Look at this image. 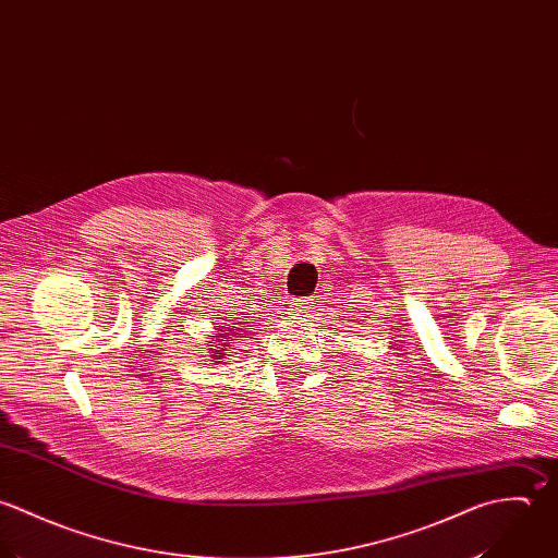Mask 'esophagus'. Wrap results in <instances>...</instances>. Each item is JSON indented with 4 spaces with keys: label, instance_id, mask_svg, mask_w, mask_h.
<instances>
[{
    "label": "esophagus",
    "instance_id": "esophagus-1",
    "mask_svg": "<svg viewBox=\"0 0 558 558\" xmlns=\"http://www.w3.org/2000/svg\"><path fill=\"white\" fill-rule=\"evenodd\" d=\"M313 300L311 298H295L291 300V311L300 317H311L313 315Z\"/></svg>",
    "mask_w": 558,
    "mask_h": 558
}]
</instances>
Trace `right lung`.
Instances as JSON below:
<instances>
[{
    "mask_svg": "<svg viewBox=\"0 0 558 558\" xmlns=\"http://www.w3.org/2000/svg\"><path fill=\"white\" fill-rule=\"evenodd\" d=\"M234 326H236V324H232V326H228V328H226V326L218 328L220 332H223V335H220V340H228V338H234V340H239L236 336L241 335V332L245 330V326H239V328H234ZM222 347H228V342L222 344ZM220 351H226V349H220ZM223 355H226V353H223ZM220 357H222V355H220Z\"/></svg>",
    "mask_w": 558,
    "mask_h": 558,
    "instance_id": "obj_1",
    "label": "right lung"
}]
</instances>
